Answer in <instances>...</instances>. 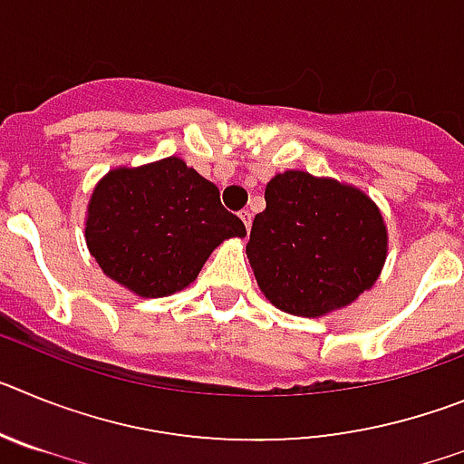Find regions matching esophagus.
Listing matches in <instances>:
<instances>
[{"instance_id": "34e87169", "label": "esophagus", "mask_w": 464, "mask_h": 464, "mask_svg": "<svg viewBox=\"0 0 464 464\" xmlns=\"http://www.w3.org/2000/svg\"><path fill=\"white\" fill-rule=\"evenodd\" d=\"M239 218L244 220V225H246V232H248V229H251V223H253V213L248 211V208H244V211H239Z\"/></svg>"}]
</instances>
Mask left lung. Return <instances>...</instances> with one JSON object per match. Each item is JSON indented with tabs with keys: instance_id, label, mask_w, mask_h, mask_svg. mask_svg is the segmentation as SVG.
Masks as SVG:
<instances>
[{
	"instance_id": "8db88e82",
	"label": "left lung",
	"mask_w": 464,
	"mask_h": 464,
	"mask_svg": "<svg viewBox=\"0 0 464 464\" xmlns=\"http://www.w3.org/2000/svg\"><path fill=\"white\" fill-rule=\"evenodd\" d=\"M265 202L246 256L274 306L315 318L343 309L374 285L388 232L362 190L290 169L267 183Z\"/></svg>"
}]
</instances>
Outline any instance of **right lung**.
<instances>
[{"label":"right lung","mask_w":464,"mask_h":464,"mask_svg":"<svg viewBox=\"0 0 464 464\" xmlns=\"http://www.w3.org/2000/svg\"><path fill=\"white\" fill-rule=\"evenodd\" d=\"M246 227L181 158L118 167L94 186L85 241L102 272L139 297L190 285L213 248Z\"/></svg>","instance_id":"obj_1"}]
</instances>
